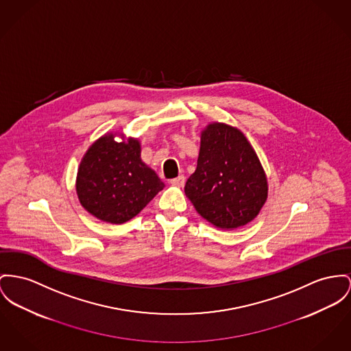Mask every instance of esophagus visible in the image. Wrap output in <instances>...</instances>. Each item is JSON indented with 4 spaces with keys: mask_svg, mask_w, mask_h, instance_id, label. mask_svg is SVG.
I'll return each instance as SVG.
<instances>
[{
    "mask_svg": "<svg viewBox=\"0 0 351 351\" xmlns=\"http://www.w3.org/2000/svg\"><path fill=\"white\" fill-rule=\"evenodd\" d=\"M185 181H186V178H185L184 176H178L177 178L171 180V181H170V184H171L173 186L182 187L185 185Z\"/></svg>",
    "mask_w": 351,
    "mask_h": 351,
    "instance_id": "obj_1",
    "label": "esophagus"
}]
</instances>
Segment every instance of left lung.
<instances>
[{"mask_svg": "<svg viewBox=\"0 0 351 351\" xmlns=\"http://www.w3.org/2000/svg\"><path fill=\"white\" fill-rule=\"evenodd\" d=\"M185 194L211 225L233 230L253 221L267 198V178L245 134L213 122L201 133L195 171Z\"/></svg>", "mask_w": 351, "mask_h": 351, "instance_id": "left-lung-1", "label": "left lung"}]
</instances>
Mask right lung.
Wrapping results in <instances>:
<instances>
[{
	"label": "right lung",
	"mask_w": 351,
	"mask_h": 351,
	"mask_svg": "<svg viewBox=\"0 0 351 351\" xmlns=\"http://www.w3.org/2000/svg\"><path fill=\"white\" fill-rule=\"evenodd\" d=\"M116 136L108 133L88 149L78 167L75 190L85 210L119 225L136 217L165 185L142 162L140 141L117 142Z\"/></svg>",
	"instance_id": "obj_1"
}]
</instances>
